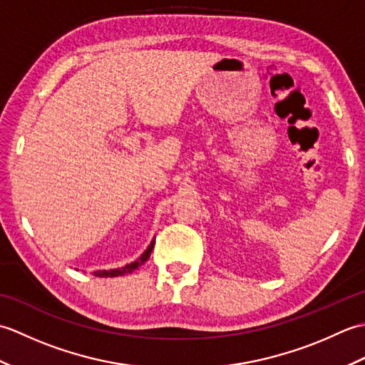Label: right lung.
Returning a JSON list of instances; mask_svg holds the SVG:
<instances>
[{
    "mask_svg": "<svg viewBox=\"0 0 365 365\" xmlns=\"http://www.w3.org/2000/svg\"><path fill=\"white\" fill-rule=\"evenodd\" d=\"M153 245H155V238L150 242V245L147 246V250L141 254V257L136 259L135 262L127 263L125 267H120V268H113V269H98L94 271V274L98 277H115V276H123V274H128V273H133L136 268H139L143 265L144 262H147V259L150 257L152 250H153Z\"/></svg>",
    "mask_w": 365,
    "mask_h": 365,
    "instance_id": "obj_1",
    "label": "right lung"
}]
</instances>
